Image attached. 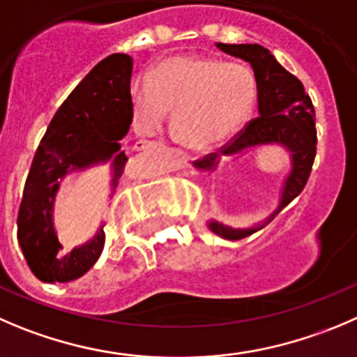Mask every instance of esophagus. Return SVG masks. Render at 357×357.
<instances>
[{"instance_id": "esophagus-1", "label": "esophagus", "mask_w": 357, "mask_h": 357, "mask_svg": "<svg viewBox=\"0 0 357 357\" xmlns=\"http://www.w3.org/2000/svg\"><path fill=\"white\" fill-rule=\"evenodd\" d=\"M155 144L154 142H145V140H140L135 144V151H149V149H154Z\"/></svg>"}]
</instances>
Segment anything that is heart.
<instances>
[{"mask_svg":"<svg viewBox=\"0 0 357 357\" xmlns=\"http://www.w3.org/2000/svg\"><path fill=\"white\" fill-rule=\"evenodd\" d=\"M254 73L243 64L212 57L166 61L154 77L131 86L135 128L151 135L172 112V133L189 149L219 144L249 119L256 103Z\"/></svg>","mask_w":357,"mask_h":357,"instance_id":"obj_1","label":"heart"}]
</instances>
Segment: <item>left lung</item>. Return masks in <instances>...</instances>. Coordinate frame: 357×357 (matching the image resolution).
Here are the masks:
<instances>
[{
	"mask_svg": "<svg viewBox=\"0 0 357 357\" xmlns=\"http://www.w3.org/2000/svg\"><path fill=\"white\" fill-rule=\"evenodd\" d=\"M222 52L250 63L257 84V107L259 117L252 119L249 124L226 145L220 147V154L233 155L245 149H254L257 145L278 144L284 145L291 152L289 176L284 185L282 202L278 205L277 215L287 203L293 202L305 189L314 165L317 152V130H315V112L310 96L305 93L300 79L286 70L282 64L270 54V50L257 43H217ZM219 154L203 155L196 159L195 166L199 169L215 168ZM275 215H271L273 219ZM268 219V220H271ZM208 227L215 235L226 240H242L250 236L261 227H247L235 229L220 222H210Z\"/></svg>",
	"mask_w": 357,
	"mask_h": 357,
	"instance_id": "left-lung-1",
	"label": "left lung"
}]
</instances>
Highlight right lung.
<instances>
[{"mask_svg": "<svg viewBox=\"0 0 357 357\" xmlns=\"http://www.w3.org/2000/svg\"><path fill=\"white\" fill-rule=\"evenodd\" d=\"M133 59L112 54L98 63L71 91L50 121L33 158L17 217V236L28 266L42 282H70L100 259L103 226L91 242L61 252L52 227V205L59 181L68 172L107 161L114 153V189L126 168L121 140L133 121Z\"/></svg>", "mask_w": 357, "mask_h": 357, "instance_id": "add662e5", "label": "right lung"}]
</instances>
